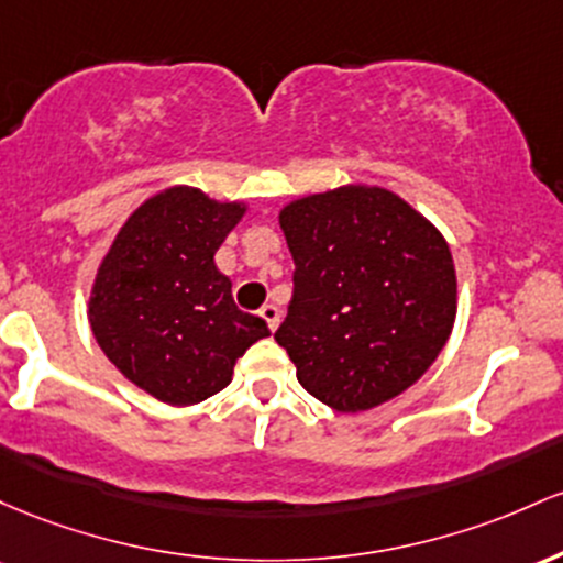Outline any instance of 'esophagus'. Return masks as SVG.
<instances>
[{
    "instance_id": "obj_1",
    "label": "esophagus",
    "mask_w": 563,
    "mask_h": 563,
    "mask_svg": "<svg viewBox=\"0 0 563 563\" xmlns=\"http://www.w3.org/2000/svg\"><path fill=\"white\" fill-rule=\"evenodd\" d=\"M261 319L265 321V324H268V330L274 332L276 327H279V319H282V313H279V308L274 306V302H265V306L261 308Z\"/></svg>"
}]
</instances>
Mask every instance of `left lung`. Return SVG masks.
Listing matches in <instances>:
<instances>
[{"instance_id":"1","label":"left lung","mask_w":563,"mask_h":563,"mask_svg":"<svg viewBox=\"0 0 563 563\" xmlns=\"http://www.w3.org/2000/svg\"><path fill=\"white\" fill-rule=\"evenodd\" d=\"M279 223L295 292L274 338L302 388L353 415L418 383L457 316V276L441 231L380 186L295 199Z\"/></svg>"}]
</instances>
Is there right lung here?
Here are the masks:
<instances>
[{
    "label": "right lung",
    "instance_id": "right-lung-1",
    "mask_svg": "<svg viewBox=\"0 0 563 563\" xmlns=\"http://www.w3.org/2000/svg\"><path fill=\"white\" fill-rule=\"evenodd\" d=\"M247 212L191 186L145 199L95 274L87 319L100 351L132 385L191 407L231 383L233 364L268 324L239 311L214 252Z\"/></svg>",
    "mask_w": 563,
    "mask_h": 563
}]
</instances>
